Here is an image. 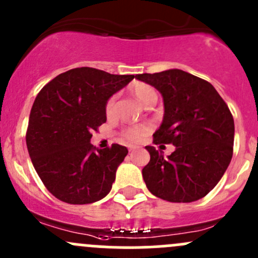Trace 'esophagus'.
<instances>
[{
  "mask_svg": "<svg viewBox=\"0 0 258 258\" xmlns=\"http://www.w3.org/2000/svg\"><path fill=\"white\" fill-rule=\"evenodd\" d=\"M135 149H137V147H135V145H129V147H128V150H129V151L135 150Z\"/></svg>",
  "mask_w": 258,
  "mask_h": 258,
  "instance_id": "34e87169",
  "label": "esophagus"
}]
</instances>
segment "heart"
Wrapping results in <instances>:
<instances>
[{"label": "heart", "mask_w": 258, "mask_h": 258, "mask_svg": "<svg viewBox=\"0 0 258 258\" xmlns=\"http://www.w3.org/2000/svg\"><path fill=\"white\" fill-rule=\"evenodd\" d=\"M132 94L134 95L135 99L143 104L148 105L149 103L153 102V100H156V93L155 90L151 88L150 86L145 83H137L132 88ZM114 109V98H110L109 100L105 104V113L108 115H110L113 113ZM151 130V126L149 124H142V125H133L128 126L123 130L121 135H123L124 139L129 140V142H138V140L143 139L145 135L148 134Z\"/></svg>", "instance_id": "1"}]
</instances>
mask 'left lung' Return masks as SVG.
Returning <instances> with one entry per match:
<instances>
[{
    "label": "left lung",
    "instance_id": "1",
    "mask_svg": "<svg viewBox=\"0 0 258 258\" xmlns=\"http://www.w3.org/2000/svg\"><path fill=\"white\" fill-rule=\"evenodd\" d=\"M135 78L163 95L165 113L153 135L154 144L175 147L168 158L145 147L150 154L143 169L147 187L170 203L203 199L216 186L232 158L235 123L227 104L211 83L181 70Z\"/></svg>",
    "mask_w": 258,
    "mask_h": 258
}]
</instances>
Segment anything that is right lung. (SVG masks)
Wrapping results in <instances>:
<instances>
[{
    "mask_svg": "<svg viewBox=\"0 0 258 258\" xmlns=\"http://www.w3.org/2000/svg\"><path fill=\"white\" fill-rule=\"evenodd\" d=\"M133 78L74 68L53 78L36 97L26 143L37 174L58 200L84 205L109 194L128 149L119 144L97 149L90 138L107 121L108 99Z\"/></svg>",
    "mask_w": 258,
    "mask_h": 258,
    "instance_id": "obj_1",
    "label": "right lung"
}]
</instances>
